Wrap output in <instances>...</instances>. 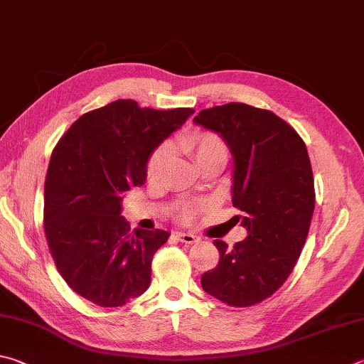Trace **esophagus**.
<instances>
[{"mask_svg": "<svg viewBox=\"0 0 364 364\" xmlns=\"http://www.w3.org/2000/svg\"><path fill=\"white\" fill-rule=\"evenodd\" d=\"M177 238L182 241V243H186V245H193V243H196V241H198L200 238L196 237V235H193V233H188V232H181L177 235Z\"/></svg>", "mask_w": 364, "mask_h": 364, "instance_id": "34e87169", "label": "esophagus"}]
</instances>
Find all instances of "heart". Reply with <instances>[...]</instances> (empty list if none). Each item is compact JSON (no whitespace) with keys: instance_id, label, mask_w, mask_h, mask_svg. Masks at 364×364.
Here are the masks:
<instances>
[{"instance_id":"1","label":"heart","mask_w":364,"mask_h":364,"mask_svg":"<svg viewBox=\"0 0 364 364\" xmlns=\"http://www.w3.org/2000/svg\"><path fill=\"white\" fill-rule=\"evenodd\" d=\"M182 149L186 150L193 161L205 168L208 164H220L224 166L228 159V145L224 139H222L218 132L213 131H195L190 132L187 136L181 139ZM172 156V146L169 144L158 145L149 158L146 163V181L149 182H158L161 178L166 164L169 163ZM201 209V206L193 205L190 201L178 203L176 215L178 220L190 222Z\"/></svg>"}]
</instances>
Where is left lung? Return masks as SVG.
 Here are the masks:
<instances>
[{"label": "left lung", "mask_w": 364, "mask_h": 364, "mask_svg": "<svg viewBox=\"0 0 364 364\" xmlns=\"http://www.w3.org/2000/svg\"><path fill=\"white\" fill-rule=\"evenodd\" d=\"M195 123L230 146L232 203L247 230L233 247L214 240L219 264L203 273L201 286L230 307H251L282 288L307 240L315 209L307 146L273 112L240 102L201 110Z\"/></svg>", "instance_id": "left-lung-1"}]
</instances>
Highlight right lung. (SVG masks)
<instances>
[{
    "mask_svg": "<svg viewBox=\"0 0 364 364\" xmlns=\"http://www.w3.org/2000/svg\"><path fill=\"white\" fill-rule=\"evenodd\" d=\"M193 112L119 99L82 114L54 146L44 182V233L57 270L86 301L121 307L149 288L151 259L169 233L129 232L121 201L144 186L150 153Z\"/></svg>",
    "mask_w": 364,
    "mask_h": 364,
    "instance_id": "1",
    "label": "right lung"
}]
</instances>
